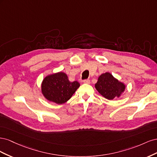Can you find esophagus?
Returning <instances> with one entry per match:
<instances>
[{"mask_svg":"<svg viewBox=\"0 0 157 157\" xmlns=\"http://www.w3.org/2000/svg\"><path fill=\"white\" fill-rule=\"evenodd\" d=\"M83 82L85 83V84H90V80L89 79L84 80H83Z\"/></svg>","mask_w":157,"mask_h":157,"instance_id":"34e87169","label":"esophagus"}]
</instances>
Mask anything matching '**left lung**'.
<instances>
[{
  "instance_id": "obj_1",
  "label": "left lung",
  "mask_w": 157,
  "mask_h": 157,
  "mask_svg": "<svg viewBox=\"0 0 157 157\" xmlns=\"http://www.w3.org/2000/svg\"><path fill=\"white\" fill-rule=\"evenodd\" d=\"M95 88L105 98L112 100L115 98H119L124 92L126 86L115 78L109 73H103L98 78Z\"/></svg>"
}]
</instances>
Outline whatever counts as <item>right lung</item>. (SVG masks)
I'll return each mask as SVG.
<instances>
[{
  "label": "right lung",
  "mask_w": 157,
  "mask_h": 157,
  "mask_svg": "<svg viewBox=\"0 0 157 157\" xmlns=\"http://www.w3.org/2000/svg\"><path fill=\"white\" fill-rule=\"evenodd\" d=\"M79 86L77 81L70 82L67 75L59 72L46 76L42 80L41 90L48 101L63 104L72 97Z\"/></svg>",
  "instance_id": "1"
}]
</instances>
